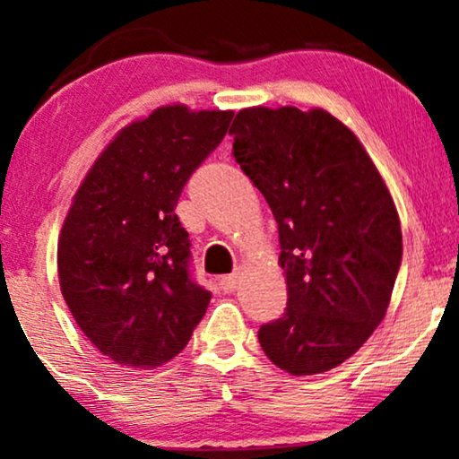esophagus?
<instances>
[{
	"label": "esophagus",
	"mask_w": 459,
	"mask_h": 459,
	"mask_svg": "<svg viewBox=\"0 0 459 459\" xmlns=\"http://www.w3.org/2000/svg\"><path fill=\"white\" fill-rule=\"evenodd\" d=\"M219 286H221L223 292H236V288L240 286V275L238 273L225 275V278L219 280Z\"/></svg>",
	"instance_id": "obj_1"
}]
</instances>
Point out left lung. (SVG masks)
Returning <instances> with one entry per match:
<instances>
[{
    "instance_id": "obj_1",
    "label": "left lung",
    "mask_w": 459,
    "mask_h": 459,
    "mask_svg": "<svg viewBox=\"0 0 459 459\" xmlns=\"http://www.w3.org/2000/svg\"><path fill=\"white\" fill-rule=\"evenodd\" d=\"M234 159L280 234L288 307L259 342L292 376L341 366L391 303L403 242L391 192L366 148L324 108L253 106L236 115Z\"/></svg>"
}]
</instances>
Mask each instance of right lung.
<instances>
[{
	"instance_id": "add662e5",
	"label": "right lung",
	"mask_w": 459,
	"mask_h": 459,
	"mask_svg": "<svg viewBox=\"0 0 459 459\" xmlns=\"http://www.w3.org/2000/svg\"><path fill=\"white\" fill-rule=\"evenodd\" d=\"M231 117L160 106L118 131L74 194L58 240L60 290L83 334L115 363L162 366L206 313L211 292L192 280L175 206Z\"/></svg>"
}]
</instances>
